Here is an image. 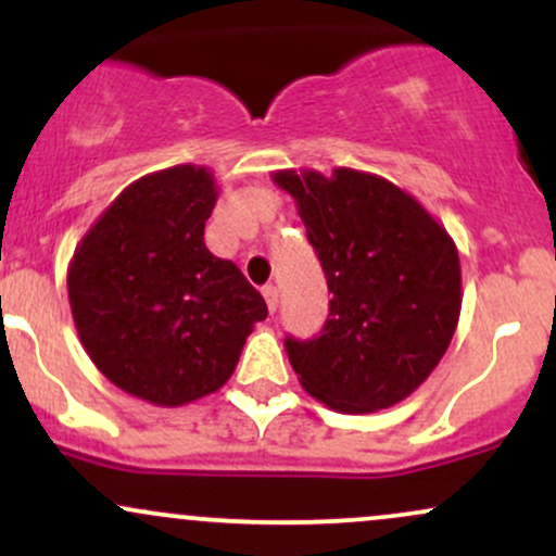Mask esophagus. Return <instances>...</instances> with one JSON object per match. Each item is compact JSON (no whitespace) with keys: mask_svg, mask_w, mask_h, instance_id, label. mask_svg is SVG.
<instances>
[{"mask_svg":"<svg viewBox=\"0 0 556 556\" xmlns=\"http://www.w3.org/2000/svg\"><path fill=\"white\" fill-rule=\"evenodd\" d=\"M264 300H266V305H269V311L274 314V311H277V305H279V292H277V287L274 285H266L264 290Z\"/></svg>","mask_w":556,"mask_h":556,"instance_id":"34e87169","label":"esophagus"}]
</instances>
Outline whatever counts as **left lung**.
Masks as SVG:
<instances>
[{
  "label": "left lung",
  "mask_w": 556,
  "mask_h": 556,
  "mask_svg": "<svg viewBox=\"0 0 556 556\" xmlns=\"http://www.w3.org/2000/svg\"><path fill=\"white\" fill-rule=\"evenodd\" d=\"M324 266V331L290 340L300 387L337 413L387 410L444 358L463 305L460 256L424 203L371 172L277 169Z\"/></svg>",
  "instance_id": "1"
}]
</instances>
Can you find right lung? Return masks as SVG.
I'll return each instance as SVG.
<instances>
[{"mask_svg": "<svg viewBox=\"0 0 556 556\" xmlns=\"http://www.w3.org/2000/svg\"><path fill=\"white\" fill-rule=\"evenodd\" d=\"M219 185L177 164L130 182L88 227L67 266L83 350L114 387L180 407L227 384L266 303L203 242Z\"/></svg>", "mask_w": 556, "mask_h": 556, "instance_id": "right-lung-1", "label": "right lung"}]
</instances>
